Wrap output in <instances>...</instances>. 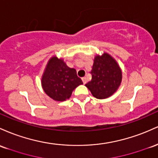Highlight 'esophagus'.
I'll list each match as a JSON object with an SVG mask.
<instances>
[{"label":"esophagus","mask_w":158,"mask_h":158,"mask_svg":"<svg viewBox=\"0 0 158 158\" xmlns=\"http://www.w3.org/2000/svg\"><path fill=\"white\" fill-rule=\"evenodd\" d=\"M82 81H83V83H84V84H85L86 83V78L85 77H82Z\"/></svg>","instance_id":"34e87169"}]
</instances>
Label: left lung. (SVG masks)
Returning <instances> with one entry per match:
<instances>
[{
  "label": "left lung",
  "mask_w": 158,
  "mask_h": 158,
  "mask_svg": "<svg viewBox=\"0 0 158 158\" xmlns=\"http://www.w3.org/2000/svg\"><path fill=\"white\" fill-rule=\"evenodd\" d=\"M91 74L92 80L85 86L98 99L111 96L121 84V69L117 62L107 53L95 56Z\"/></svg>",
  "instance_id": "8db88e82"
}]
</instances>
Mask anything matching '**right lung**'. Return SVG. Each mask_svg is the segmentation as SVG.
Wrapping results in <instances>:
<instances>
[{
    "label": "right lung",
    "instance_id": "obj_1",
    "mask_svg": "<svg viewBox=\"0 0 158 158\" xmlns=\"http://www.w3.org/2000/svg\"><path fill=\"white\" fill-rule=\"evenodd\" d=\"M82 81L77 77V72L69 68L63 61L53 56L49 60L42 77V86L50 98L63 102L70 98L73 90Z\"/></svg>",
    "mask_w": 158,
    "mask_h": 158
}]
</instances>
